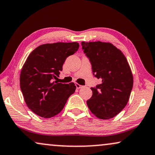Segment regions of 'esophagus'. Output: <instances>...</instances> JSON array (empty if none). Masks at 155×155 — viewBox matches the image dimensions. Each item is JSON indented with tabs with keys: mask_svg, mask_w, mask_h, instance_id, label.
I'll list each match as a JSON object with an SVG mask.
<instances>
[{
	"mask_svg": "<svg viewBox=\"0 0 155 155\" xmlns=\"http://www.w3.org/2000/svg\"><path fill=\"white\" fill-rule=\"evenodd\" d=\"M76 89H81V88L82 87V86L81 85H80V84H77L76 83Z\"/></svg>",
	"mask_w": 155,
	"mask_h": 155,
	"instance_id": "34e87169",
	"label": "esophagus"
}]
</instances>
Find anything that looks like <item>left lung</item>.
I'll return each mask as SVG.
<instances>
[{"instance_id":"8db88e82","label":"left lung","mask_w":155,"mask_h":155,"mask_svg":"<svg viewBox=\"0 0 155 155\" xmlns=\"http://www.w3.org/2000/svg\"><path fill=\"white\" fill-rule=\"evenodd\" d=\"M93 74L101 83L91 88L87 106L97 118L109 119L126 107L133 87V75L124 55L111 43L81 42Z\"/></svg>"}]
</instances>
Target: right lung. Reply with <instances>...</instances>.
I'll return each instance as SVG.
<instances>
[{
    "mask_svg": "<svg viewBox=\"0 0 155 155\" xmlns=\"http://www.w3.org/2000/svg\"><path fill=\"white\" fill-rule=\"evenodd\" d=\"M77 42L41 45L33 51L23 64L20 87L27 107L38 116L51 118L61 111L76 90L74 83H58L68 56L79 49Z\"/></svg>",
    "mask_w": 155,
    "mask_h": 155,
    "instance_id": "add662e5",
    "label": "right lung"
}]
</instances>
